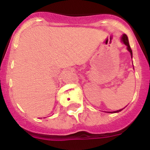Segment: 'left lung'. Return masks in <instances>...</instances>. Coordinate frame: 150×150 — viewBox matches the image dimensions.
<instances>
[{
	"instance_id": "obj_1",
	"label": "left lung",
	"mask_w": 150,
	"mask_h": 150,
	"mask_svg": "<svg viewBox=\"0 0 150 150\" xmlns=\"http://www.w3.org/2000/svg\"><path fill=\"white\" fill-rule=\"evenodd\" d=\"M122 40L123 43H124L127 46V49H128V51L130 52L131 55H132V49H131V46H130V45H129V42H128V37H127L126 34H123L122 38ZM122 110H116V111H115V112H120V111H121Z\"/></svg>"
}]
</instances>
